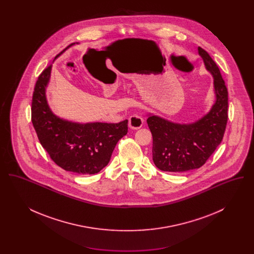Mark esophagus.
Instances as JSON below:
<instances>
[{
	"mask_svg": "<svg viewBox=\"0 0 254 254\" xmlns=\"http://www.w3.org/2000/svg\"><path fill=\"white\" fill-rule=\"evenodd\" d=\"M144 119L139 114H133L128 119V127L132 129H139L143 127Z\"/></svg>",
	"mask_w": 254,
	"mask_h": 254,
	"instance_id": "obj_1",
	"label": "esophagus"
}]
</instances>
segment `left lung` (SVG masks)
<instances>
[{
    "instance_id": "8db88e82",
    "label": "left lung",
    "mask_w": 254,
    "mask_h": 254,
    "mask_svg": "<svg viewBox=\"0 0 254 254\" xmlns=\"http://www.w3.org/2000/svg\"><path fill=\"white\" fill-rule=\"evenodd\" d=\"M199 55L213 76L216 100L207 114L192 124H177L149 115L146 123L152 134V159L158 169L185 172L201 168L221 144L228 122V88L215 62L202 48Z\"/></svg>"
}]
</instances>
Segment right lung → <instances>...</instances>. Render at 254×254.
<instances>
[{"label": "right lung", "instance_id": "add662e5", "mask_svg": "<svg viewBox=\"0 0 254 254\" xmlns=\"http://www.w3.org/2000/svg\"><path fill=\"white\" fill-rule=\"evenodd\" d=\"M51 67L52 64L38 77L32 96L31 121L38 139L62 169L76 174L98 173L109 164L115 145L127 133V120L79 124L56 116L46 97Z\"/></svg>", "mask_w": 254, "mask_h": 254}]
</instances>
